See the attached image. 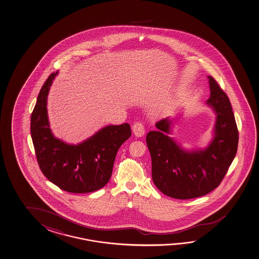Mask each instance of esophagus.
Returning a JSON list of instances; mask_svg holds the SVG:
<instances>
[{
	"label": "esophagus",
	"instance_id": "34e87169",
	"mask_svg": "<svg viewBox=\"0 0 259 259\" xmlns=\"http://www.w3.org/2000/svg\"><path fill=\"white\" fill-rule=\"evenodd\" d=\"M133 132L137 137H142L145 135V127L142 122H137L133 125Z\"/></svg>",
	"mask_w": 259,
	"mask_h": 259
}]
</instances>
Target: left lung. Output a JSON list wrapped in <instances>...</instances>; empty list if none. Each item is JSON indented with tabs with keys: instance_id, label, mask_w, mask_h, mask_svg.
<instances>
[{
	"instance_id": "left-lung-1",
	"label": "left lung",
	"mask_w": 259,
	"mask_h": 259,
	"mask_svg": "<svg viewBox=\"0 0 259 259\" xmlns=\"http://www.w3.org/2000/svg\"><path fill=\"white\" fill-rule=\"evenodd\" d=\"M210 96L206 105L216 114L213 137L204 148L187 150L171 138L173 120L156 123L147 135L152 159V179L165 195L187 200L208 194L220 185L238 147V130L227 95L214 78L208 76Z\"/></svg>"
}]
</instances>
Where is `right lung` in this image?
<instances>
[{
    "mask_svg": "<svg viewBox=\"0 0 259 259\" xmlns=\"http://www.w3.org/2000/svg\"><path fill=\"white\" fill-rule=\"evenodd\" d=\"M59 71L40 90L31 115V137L40 169L61 190L88 193L102 189L112 176L118 149L131 137L128 123L103 127L77 145L54 137L49 126L48 95Z\"/></svg>",
    "mask_w": 259,
    "mask_h": 259,
    "instance_id": "right-lung-1",
    "label": "right lung"
}]
</instances>
